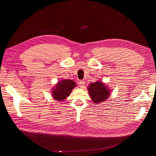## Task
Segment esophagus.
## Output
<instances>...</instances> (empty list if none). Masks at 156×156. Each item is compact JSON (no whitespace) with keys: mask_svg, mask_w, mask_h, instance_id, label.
I'll return each instance as SVG.
<instances>
[{"mask_svg":"<svg viewBox=\"0 0 156 156\" xmlns=\"http://www.w3.org/2000/svg\"><path fill=\"white\" fill-rule=\"evenodd\" d=\"M79 87L81 88H83L84 85V81H80L79 82Z\"/></svg>","mask_w":156,"mask_h":156,"instance_id":"34e87169","label":"esophagus"}]
</instances>
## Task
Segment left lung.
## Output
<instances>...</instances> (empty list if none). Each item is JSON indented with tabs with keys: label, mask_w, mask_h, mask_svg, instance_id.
<instances>
[{
	"label": "left lung",
	"mask_w": 156,
	"mask_h": 156,
	"mask_svg": "<svg viewBox=\"0 0 156 156\" xmlns=\"http://www.w3.org/2000/svg\"><path fill=\"white\" fill-rule=\"evenodd\" d=\"M88 91L92 101L96 104L105 101L109 98L111 90L106 84L100 81H97L88 85Z\"/></svg>",
	"instance_id": "obj_1"
}]
</instances>
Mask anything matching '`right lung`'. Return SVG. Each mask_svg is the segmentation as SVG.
Returning a JSON list of instances; mask_svg holds the SVG:
<instances>
[{"instance_id":"obj_1","label":"right lung","mask_w":156,"mask_h":156,"mask_svg":"<svg viewBox=\"0 0 156 156\" xmlns=\"http://www.w3.org/2000/svg\"><path fill=\"white\" fill-rule=\"evenodd\" d=\"M76 86V83L72 80L62 79L53 87L51 91V96L56 101H64Z\"/></svg>"}]
</instances>
